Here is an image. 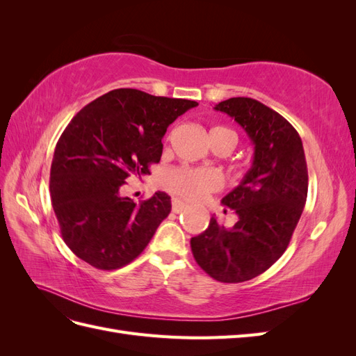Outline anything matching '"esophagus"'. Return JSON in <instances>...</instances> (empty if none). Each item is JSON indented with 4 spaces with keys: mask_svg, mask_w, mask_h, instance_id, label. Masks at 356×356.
<instances>
[{
    "mask_svg": "<svg viewBox=\"0 0 356 356\" xmlns=\"http://www.w3.org/2000/svg\"><path fill=\"white\" fill-rule=\"evenodd\" d=\"M187 208V204L184 202H181L179 199H172V211L175 213H179Z\"/></svg>",
    "mask_w": 356,
    "mask_h": 356,
    "instance_id": "obj_1",
    "label": "esophagus"
}]
</instances>
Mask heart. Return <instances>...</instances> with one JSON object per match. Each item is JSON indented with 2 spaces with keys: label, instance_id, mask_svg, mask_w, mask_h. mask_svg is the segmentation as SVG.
I'll list each match as a JSON object with an SVG mask.
<instances>
[{
  "label": "heart",
  "instance_id": "b5f03b06",
  "mask_svg": "<svg viewBox=\"0 0 356 356\" xmlns=\"http://www.w3.org/2000/svg\"><path fill=\"white\" fill-rule=\"evenodd\" d=\"M227 138L236 144V134L227 127H213L211 138ZM222 186V177L213 169H191L178 168L168 172L165 177V187L182 199L197 202L212 191L220 190Z\"/></svg>",
  "mask_w": 356,
  "mask_h": 356
}]
</instances>
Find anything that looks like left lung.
<instances>
[{
    "label": "left lung",
    "mask_w": 356,
    "mask_h": 356,
    "mask_svg": "<svg viewBox=\"0 0 356 356\" xmlns=\"http://www.w3.org/2000/svg\"><path fill=\"white\" fill-rule=\"evenodd\" d=\"M215 110L245 129L254 160L241 184L221 200L238 215L236 224L224 227L212 217L190 245L196 263L215 281L239 284L264 273L285 252L306 203L307 165L298 132L264 104L230 98Z\"/></svg>",
    "instance_id": "8db88e82"
}]
</instances>
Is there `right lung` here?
<instances>
[{"mask_svg":"<svg viewBox=\"0 0 356 356\" xmlns=\"http://www.w3.org/2000/svg\"><path fill=\"white\" fill-rule=\"evenodd\" d=\"M196 105L115 89L74 115L55 148L50 197L63 242L83 261L115 270L145 250L170 212V197L157 191L135 203L122 196L123 186L149 174L168 126Z\"/></svg>","mask_w":356,"mask_h":356,"instance_id":"add662e5","label":"right lung"}]
</instances>
